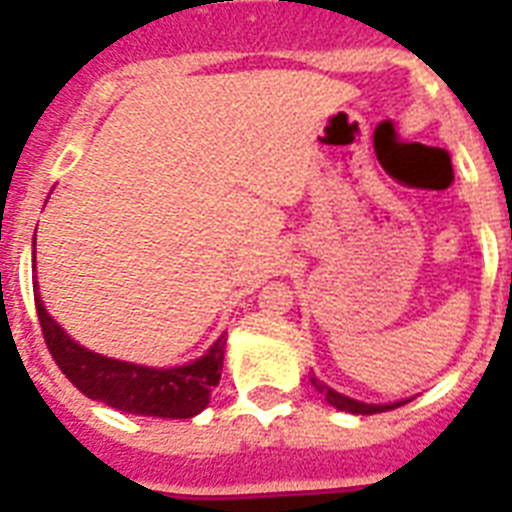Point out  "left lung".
<instances>
[{"label": "left lung", "mask_w": 512, "mask_h": 512, "mask_svg": "<svg viewBox=\"0 0 512 512\" xmlns=\"http://www.w3.org/2000/svg\"><path fill=\"white\" fill-rule=\"evenodd\" d=\"M313 388L319 390V393H324L327 396V401L335 409H340V412H350V414H377V412H388V409H396V406L406 404V401H398V404H364V401H353V398L342 396V393H337V390H332L329 385H324L321 380H316V377H311Z\"/></svg>", "instance_id": "8db88e82"}]
</instances>
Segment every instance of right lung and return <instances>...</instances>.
<instances>
[{"instance_id": "right-lung-1", "label": "right lung", "mask_w": 512, "mask_h": 512, "mask_svg": "<svg viewBox=\"0 0 512 512\" xmlns=\"http://www.w3.org/2000/svg\"><path fill=\"white\" fill-rule=\"evenodd\" d=\"M34 303L52 361L74 382V388L82 390L92 401H103L119 412L143 414V417L188 420L209 404V396L220 382L225 337H220L193 364L175 366V369H151V366L98 356L82 348L52 321L39 295L34 297Z\"/></svg>"}]
</instances>
